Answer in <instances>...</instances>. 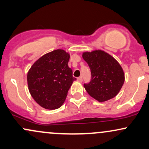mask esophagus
<instances>
[{
  "label": "esophagus",
  "instance_id": "esophagus-1",
  "mask_svg": "<svg viewBox=\"0 0 149 149\" xmlns=\"http://www.w3.org/2000/svg\"><path fill=\"white\" fill-rule=\"evenodd\" d=\"M82 80H83V79H82V77H79L77 78V81L79 82H82Z\"/></svg>",
  "mask_w": 149,
  "mask_h": 149
}]
</instances>
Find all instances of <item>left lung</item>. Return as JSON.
<instances>
[{"mask_svg": "<svg viewBox=\"0 0 149 149\" xmlns=\"http://www.w3.org/2000/svg\"><path fill=\"white\" fill-rule=\"evenodd\" d=\"M82 58L91 72V81L84 85L89 95L100 102L116 96L125 81V74L119 63L100 49L83 52Z\"/></svg>", "mask_w": 149, "mask_h": 149, "instance_id": "left-lung-1", "label": "left lung"}]
</instances>
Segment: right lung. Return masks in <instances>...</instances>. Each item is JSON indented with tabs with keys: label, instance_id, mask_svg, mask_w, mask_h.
<instances>
[{
	"label": "right lung",
	"instance_id": "obj_1",
	"mask_svg": "<svg viewBox=\"0 0 149 149\" xmlns=\"http://www.w3.org/2000/svg\"><path fill=\"white\" fill-rule=\"evenodd\" d=\"M70 54L61 49L38 58L27 74L30 94L42 107L56 109L63 105L76 78L68 66Z\"/></svg>",
	"mask_w": 149,
	"mask_h": 149
}]
</instances>
